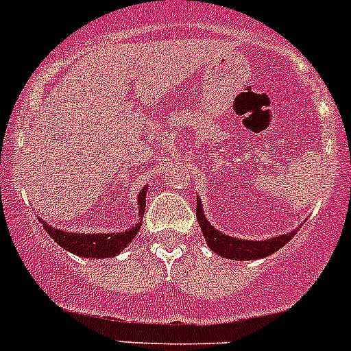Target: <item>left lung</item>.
<instances>
[{"instance_id":"8db88e82","label":"left lung","mask_w":351,"mask_h":351,"mask_svg":"<svg viewBox=\"0 0 351 351\" xmlns=\"http://www.w3.org/2000/svg\"><path fill=\"white\" fill-rule=\"evenodd\" d=\"M200 200L197 204V221L200 224L202 232L205 236V241H207L208 247L214 250L215 253L221 254V256L231 258V260H258V258H265L268 254L275 253V251L280 250L282 246H285L290 239L293 238L295 232H289V234L278 236V238L265 239V241H246V239L239 238H231V236L222 234L221 231L212 228L210 224L205 219L204 212H202Z\"/></svg>"}]
</instances>
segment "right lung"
Listing matches in <instances>:
<instances>
[{"label": "right lung", "instance_id": "right-lung-1", "mask_svg": "<svg viewBox=\"0 0 351 351\" xmlns=\"http://www.w3.org/2000/svg\"><path fill=\"white\" fill-rule=\"evenodd\" d=\"M146 192L147 186H144L139 193V212L141 217L144 215V208H146ZM44 224V229L47 234L54 239L59 246L64 250L71 251L74 254H80L84 258H108L119 254L123 247L127 246L136 234L139 232L141 222L136 228L129 229L123 232H112V234H76V232H64L61 229H54L49 224Z\"/></svg>", "mask_w": 351, "mask_h": 351}]
</instances>
